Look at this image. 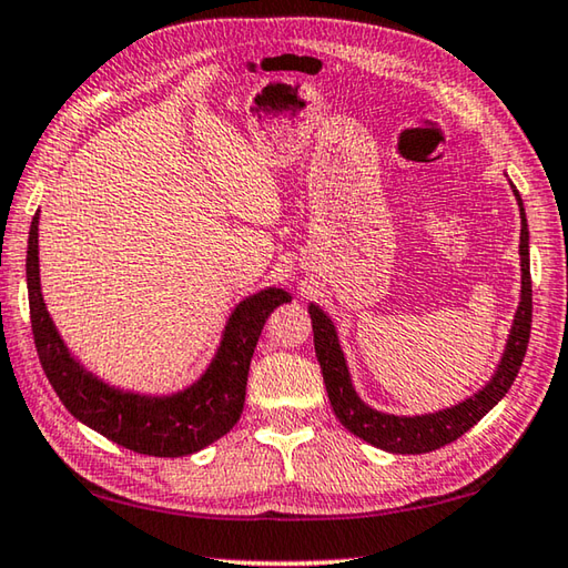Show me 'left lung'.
I'll return each instance as SVG.
<instances>
[{
    "label": "left lung",
    "instance_id": "obj_1",
    "mask_svg": "<svg viewBox=\"0 0 568 568\" xmlns=\"http://www.w3.org/2000/svg\"><path fill=\"white\" fill-rule=\"evenodd\" d=\"M511 192L519 202L521 215V237H519V254H521V298L511 324L509 338L501 361L495 371V376L485 385L483 390L469 395L467 400L453 405V408L425 413V415H390L381 413L358 398L356 388L351 383V373L346 366L344 351L338 344V334L334 321H331L316 304H308L314 326V348L321 373H324L326 393L341 425L351 430L361 440L381 447L385 453L395 455H423L433 453L437 447L455 443L459 435H465L469 427L477 425L483 417L505 398L507 390L515 383L519 366L527 353L529 334H531V274H529V230L527 215L519 192L511 185Z\"/></svg>",
    "mask_w": 568,
    "mask_h": 568
}]
</instances>
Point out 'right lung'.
Returning a JSON list of instances; mask_svg holds the SVG:
<instances>
[{
	"label": "right lung",
	"instance_id": "obj_1",
	"mask_svg": "<svg viewBox=\"0 0 568 568\" xmlns=\"http://www.w3.org/2000/svg\"><path fill=\"white\" fill-rule=\"evenodd\" d=\"M27 288L41 368L67 410L128 450L155 457L192 455L232 430L244 408L250 363L264 321L276 306L292 302V296L276 286L247 296L234 306L215 358L195 383L173 395H141L95 378L59 336L41 296L39 212L29 230Z\"/></svg>",
	"mask_w": 568,
	"mask_h": 568
}]
</instances>
